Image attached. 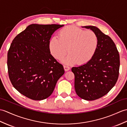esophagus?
<instances>
[{
	"instance_id": "1",
	"label": "esophagus",
	"mask_w": 127,
	"mask_h": 127,
	"mask_svg": "<svg viewBox=\"0 0 127 127\" xmlns=\"http://www.w3.org/2000/svg\"><path fill=\"white\" fill-rule=\"evenodd\" d=\"M64 70L65 71H69L70 69V67L68 66L64 65Z\"/></svg>"
}]
</instances>
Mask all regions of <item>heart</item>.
<instances>
[{"mask_svg": "<svg viewBox=\"0 0 127 127\" xmlns=\"http://www.w3.org/2000/svg\"><path fill=\"white\" fill-rule=\"evenodd\" d=\"M98 39L93 31H86L73 26H67L62 29L58 36L52 37L49 43V49L52 56L62 61L67 65L77 63L84 64L93 58L97 51Z\"/></svg>", "mask_w": 127, "mask_h": 127, "instance_id": "b5f03b06", "label": "heart"}]
</instances>
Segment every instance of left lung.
Instances as JSON below:
<instances>
[{
    "instance_id": "left-lung-1",
    "label": "left lung",
    "mask_w": 127,
    "mask_h": 127,
    "mask_svg": "<svg viewBox=\"0 0 127 127\" xmlns=\"http://www.w3.org/2000/svg\"><path fill=\"white\" fill-rule=\"evenodd\" d=\"M90 29L97 34L98 45L95 55L86 64L72 67L77 95L87 101L98 99L108 94L117 81L120 55L111 38L94 26Z\"/></svg>"
}]
</instances>
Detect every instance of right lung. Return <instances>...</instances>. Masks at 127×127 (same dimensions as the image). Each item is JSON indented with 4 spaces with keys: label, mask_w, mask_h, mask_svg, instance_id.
<instances>
[{
    "label": "right lung",
    "mask_w": 127,
    "mask_h": 127,
    "mask_svg": "<svg viewBox=\"0 0 127 127\" xmlns=\"http://www.w3.org/2000/svg\"><path fill=\"white\" fill-rule=\"evenodd\" d=\"M63 25L33 24L14 38L7 53V68L14 88L39 101L51 95L64 67L50 54L52 34Z\"/></svg>",
    "instance_id": "obj_1"
}]
</instances>
